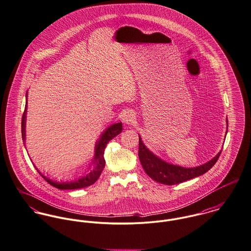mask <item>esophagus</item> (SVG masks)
<instances>
[{"label": "esophagus", "instance_id": "34e87169", "mask_svg": "<svg viewBox=\"0 0 251 251\" xmlns=\"http://www.w3.org/2000/svg\"><path fill=\"white\" fill-rule=\"evenodd\" d=\"M123 121L126 125H132L134 123V121H135V116L131 111H127L123 116Z\"/></svg>", "mask_w": 251, "mask_h": 251}]
</instances>
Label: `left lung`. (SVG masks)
Listing matches in <instances>:
<instances>
[{"label":"left lung","mask_w":251,"mask_h":251,"mask_svg":"<svg viewBox=\"0 0 251 251\" xmlns=\"http://www.w3.org/2000/svg\"><path fill=\"white\" fill-rule=\"evenodd\" d=\"M222 151H220L213 159L203 165L195 168H183L180 166L169 164L155 156L151 152L142 142L139 136V159L146 174L154 181L165 184L175 185L187 181L189 179L200 176L208 172L219 159Z\"/></svg>","instance_id":"left-lung-1"}]
</instances>
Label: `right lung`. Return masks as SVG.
Returning a JSON list of instances; mask_svg holds the SVG:
<instances>
[{
    "label": "right lung",
    "mask_w": 251,
    "mask_h": 251,
    "mask_svg": "<svg viewBox=\"0 0 251 251\" xmlns=\"http://www.w3.org/2000/svg\"><path fill=\"white\" fill-rule=\"evenodd\" d=\"M25 113H26V104L25 106V111L22 116V138H23L24 142L25 139ZM122 130H123L122 123H118V124H115L111 126H109L102 133V135L100 136V140L98 141V143L96 145L95 157L92 161V164L94 165L93 170L88 175H86L78 179H75V180L70 181V182H55V181H51L50 179L42 176L38 171L37 172L42 176V177L45 179L47 182L57 189H60V190H75V189H80V188H85V187L91 186L92 184H94L98 180V178L100 177V176L105 166V160H104L103 155H104V151H105L107 143L110 140H112L114 137L117 136L118 134H120L122 132Z\"/></svg>",
    "instance_id": "obj_1"
}]
</instances>
